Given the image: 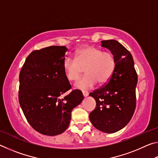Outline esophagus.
Returning <instances> with one entry per match:
<instances>
[{
	"label": "esophagus",
	"instance_id": "34e87169",
	"mask_svg": "<svg viewBox=\"0 0 158 158\" xmlns=\"http://www.w3.org/2000/svg\"><path fill=\"white\" fill-rule=\"evenodd\" d=\"M82 93H83V95H84V97H87V96L89 95V92L85 91V90H83Z\"/></svg>",
	"mask_w": 158,
	"mask_h": 158
}]
</instances>
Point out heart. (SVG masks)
Here are the masks:
<instances>
[{
    "label": "heart",
    "instance_id": "b5f03b06",
    "mask_svg": "<svg viewBox=\"0 0 158 158\" xmlns=\"http://www.w3.org/2000/svg\"><path fill=\"white\" fill-rule=\"evenodd\" d=\"M116 68V58L111 52L94 47H85L77 51L75 58L65 57L63 69L71 81L78 80L85 69L86 75L76 83L79 89H91L97 84H105L111 79Z\"/></svg>",
    "mask_w": 158,
    "mask_h": 158
}]
</instances>
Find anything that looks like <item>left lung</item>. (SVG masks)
I'll return each mask as SVG.
<instances>
[{
  "mask_svg": "<svg viewBox=\"0 0 158 158\" xmlns=\"http://www.w3.org/2000/svg\"><path fill=\"white\" fill-rule=\"evenodd\" d=\"M102 47L114 54L116 68L107 83L89 94L96 101L89 118L98 130L114 133L130 122L135 112L137 74L132 54L121 43L114 40H103Z\"/></svg>",
  "mask_w": 158,
  "mask_h": 158,
  "instance_id": "8db88e82",
  "label": "left lung"
}]
</instances>
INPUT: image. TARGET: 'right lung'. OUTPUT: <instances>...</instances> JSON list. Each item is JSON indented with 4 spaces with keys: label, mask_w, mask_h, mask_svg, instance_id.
Returning a JSON list of instances; mask_svg holds the SVG:
<instances>
[{
    "label": "right lung",
    "mask_w": 158,
    "mask_h": 158,
    "mask_svg": "<svg viewBox=\"0 0 158 158\" xmlns=\"http://www.w3.org/2000/svg\"><path fill=\"white\" fill-rule=\"evenodd\" d=\"M65 46L35 50L28 56L19 73V102L28 123L48 136L60 135L68 127L72 110L81 102L79 90H72L63 69Z\"/></svg>",
    "instance_id": "add662e5"
}]
</instances>
